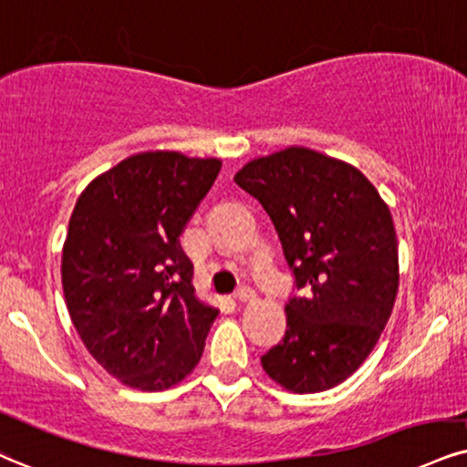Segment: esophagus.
I'll return each instance as SVG.
<instances>
[{
  "label": "esophagus",
  "mask_w": 467,
  "mask_h": 467,
  "mask_svg": "<svg viewBox=\"0 0 467 467\" xmlns=\"http://www.w3.org/2000/svg\"><path fill=\"white\" fill-rule=\"evenodd\" d=\"M234 298H235V301H238V303H251V301H255V292H253L251 287L244 285V287H240L238 292H235Z\"/></svg>",
  "instance_id": "34e87169"
}]
</instances>
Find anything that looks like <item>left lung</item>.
<instances>
[{
	"mask_svg": "<svg viewBox=\"0 0 467 467\" xmlns=\"http://www.w3.org/2000/svg\"><path fill=\"white\" fill-rule=\"evenodd\" d=\"M234 182L266 210L298 290L264 370L290 392L336 388L364 364L392 314L399 240L389 207L355 166L305 147L251 160Z\"/></svg>",
	"mask_w": 467,
	"mask_h": 467,
	"instance_id": "left-lung-1",
	"label": "left lung"
}]
</instances>
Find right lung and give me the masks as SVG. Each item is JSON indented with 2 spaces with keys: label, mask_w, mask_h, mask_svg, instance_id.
I'll use <instances>...</instances> for the list:
<instances>
[{
  "label": "right lung",
  "mask_w": 467,
  "mask_h": 467,
  "mask_svg": "<svg viewBox=\"0 0 467 467\" xmlns=\"http://www.w3.org/2000/svg\"><path fill=\"white\" fill-rule=\"evenodd\" d=\"M221 171L216 158L131 155L79 194L62 249V290L84 347L142 392L180 383L218 309L201 303L180 235Z\"/></svg>",
  "instance_id": "right-lung-1"
}]
</instances>
